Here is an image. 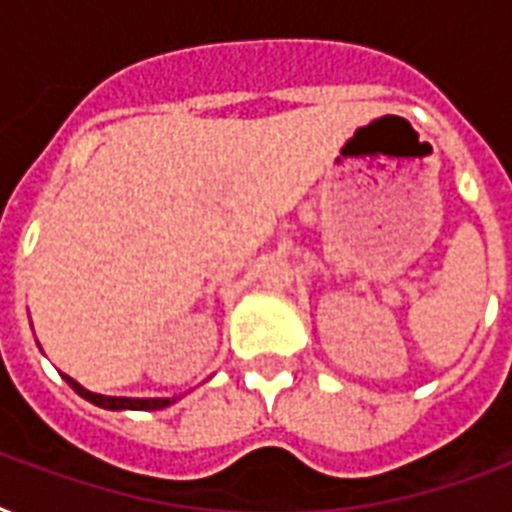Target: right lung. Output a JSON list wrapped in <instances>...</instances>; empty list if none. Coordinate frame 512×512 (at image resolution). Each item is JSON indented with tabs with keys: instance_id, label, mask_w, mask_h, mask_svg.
I'll return each mask as SVG.
<instances>
[{
	"instance_id": "1",
	"label": "right lung",
	"mask_w": 512,
	"mask_h": 512,
	"mask_svg": "<svg viewBox=\"0 0 512 512\" xmlns=\"http://www.w3.org/2000/svg\"><path fill=\"white\" fill-rule=\"evenodd\" d=\"M63 380L71 385V388L84 398V401H90V404L100 406V409H111V412H122V409H132V412H151V409H164V406L175 404L177 398H127V396H100V393H92L84 385L74 380V377H68L63 374Z\"/></svg>"
}]
</instances>
